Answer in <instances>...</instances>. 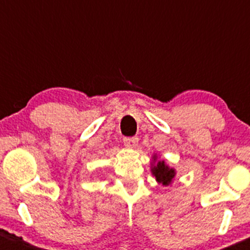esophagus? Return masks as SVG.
I'll return each instance as SVG.
<instances>
[{"label":"esophagus","mask_w":250,"mask_h":250,"mask_svg":"<svg viewBox=\"0 0 250 250\" xmlns=\"http://www.w3.org/2000/svg\"><path fill=\"white\" fill-rule=\"evenodd\" d=\"M139 139L137 137H132V138H125V144L130 149H134L137 146H138Z\"/></svg>","instance_id":"esophagus-1"}]
</instances>
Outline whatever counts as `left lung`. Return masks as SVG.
Listing matches in <instances>:
<instances>
[{"mask_svg": "<svg viewBox=\"0 0 250 250\" xmlns=\"http://www.w3.org/2000/svg\"><path fill=\"white\" fill-rule=\"evenodd\" d=\"M150 171L151 175L155 178V181L158 184H162L165 188L172 185L175 176H176V170L174 167H169V164L164 159H162L158 154L151 155Z\"/></svg>", "mask_w": 250, "mask_h": 250, "instance_id": "obj_1", "label": "left lung"}]
</instances>
